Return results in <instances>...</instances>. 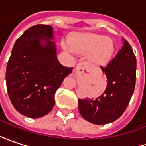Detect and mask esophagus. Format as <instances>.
I'll list each match as a JSON object with an SVG mask.
<instances>
[{"label":"esophagus","instance_id":"1","mask_svg":"<svg viewBox=\"0 0 146 146\" xmlns=\"http://www.w3.org/2000/svg\"><path fill=\"white\" fill-rule=\"evenodd\" d=\"M87 68L88 67H87V63L86 62H84V61L79 62L77 64L76 68H75L76 73H84L87 71Z\"/></svg>","mask_w":146,"mask_h":146}]
</instances>
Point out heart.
Wrapping results in <instances>:
<instances>
[{
	"instance_id": "heart-1",
	"label": "heart",
	"mask_w": 146,
	"mask_h": 146,
	"mask_svg": "<svg viewBox=\"0 0 146 146\" xmlns=\"http://www.w3.org/2000/svg\"><path fill=\"white\" fill-rule=\"evenodd\" d=\"M64 46L69 51L76 50L81 53L90 54L92 63L103 64L110 60L114 51L113 41L105 36L86 33L74 36L72 45L64 42Z\"/></svg>"
}]
</instances>
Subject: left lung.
Listing matches in <instances>:
<instances>
[{
	"instance_id": "left-lung-1",
	"label": "left lung",
	"mask_w": 146,
	"mask_h": 146,
	"mask_svg": "<svg viewBox=\"0 0 146 146\" xmlns=\"http://www.w3.org/2000/svg\"><path fill=\"white\" fill-rule=\"evenodd\" d=\"M107 77L105 91L97 98L78 99L80 114L96 125L114 122L122 116L134 92L136 78V59L128 41L105 67L100 66Z\"/></svg>"
}]
</instances>
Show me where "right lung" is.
Returning <instances> with one entry per match:
<instances>
[{"label": "right lung", "mask_w": 146, "mask_h": 146, "mask_svg": "<svg viewBox=\"0 0 146 146\" xmlns=\"http://www.w3.org/2000/svg\"><path fill=\"white\" fill-rule=\"evenodd\" d=\"M50 39L51 26L36 24L29 28L17 39L7 63L5 80L10 101L19 113L32 118L52 110L55 92L73 70V67L59 62Z\"/></svg>", "instance_id": "add662e5"}]
</instances>
